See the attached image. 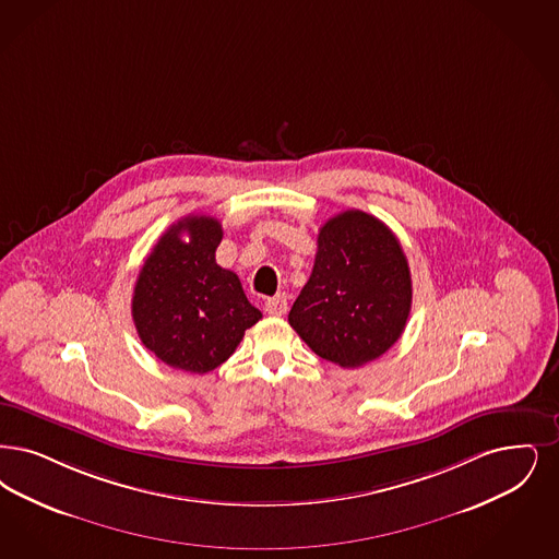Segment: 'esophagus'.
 I'll return each mask as SVG.
<instances>
[{"mask_svg": "<svg viewBox=\"0 0 559 559\" xmlns=\"http://www.w3.org/2000/svg\"><path fill=\"white\" fill-rule=\"evenodd\" d=\"M264 310L270 316H283V313L287 312V297L285 295L269 297L266 304H264Z\"/></svg>", "mask_w": 559, "mask_h": 559, "instance_id": "34e87169", "label": "esophagus"}]
</instances>
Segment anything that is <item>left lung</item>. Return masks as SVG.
I'll return each mask as SVG.
<instances>
[{
	"mask_svg": "<svg viewBox=\"0 0 559 559\" xmlns=\"http://www.w3.org/2000/svg\"><path fill=\"white\" fill-rule=\"evenodd\" d=\"M409 310L407 258L386 224L347 210L320 228L310 281L289 312L316 356L341 368L380 358L402 336Z\"/></svg>",
	"mask_w": 559,
	"mask_h": 559,
	"instance_id": "obj_1",
	"label": "left lung"
}]
</instances>
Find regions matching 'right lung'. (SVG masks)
I'll return each instance as SVG.
<instances>
[{"label":"right lung","instance_id":"right-lung-1","mask_svg":"<svg viewBox=\"0 0 559 559\" xmlns=\"http://www.w3.org/2000/svg\"><path fill=\"white\" fill-rule=\"evenodd\" d=\"M221 241L223 226L216 218H180L159 237L139 272L134 329L170 368L193 374L218 368L262 318L247 301L239 276L216 264Z\"/></svg>","mask_w":559,"mask_h":559}]
</instances>
